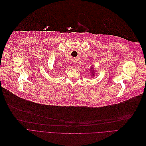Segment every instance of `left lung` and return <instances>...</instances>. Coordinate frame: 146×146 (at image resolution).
<instances>
[{
	"instance_id": "8db88e82",
	"label": "left lung",
	"mask_w": 146,
	"mask_h": 146,
	"mask_svg": "<svg viewBox=\"0 0 146 146\" xmlns=\"http://www.w3.org/2000/svg\"><path fill=\"white\" fill-rule=\"evenodd\" d=\"M93 75H94V74H93Z\"/></svg>"
}]
</instances>
